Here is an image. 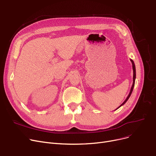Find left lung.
<instances>
[{
  "label": "left lung",
  "mask_w": 156,
  "mask_h": 156,
  "mask_svg": "<svg viewBox=\"0 0 156 156\" xmlns=\"http://www.w3.org/2000/svg\"><path fill=\"white\" fill-rule=\"evenodd\" d=\"M130 61H131V62H132V68H133V84H132V87H131V89H130V92H129V94H128V97H127V98L126 99H125V101L122 102L119 107L116 109H118V108H119L121 106H122V105H123L126 102V101L128 100V99L129 98V97H130V95H131V94H132V91H133V87H134V86H135V78H136V69H135V64H134V62H133V61L132 60V59H130Z\"/></svg>",
  "instance_id": "left-lung-1"
}]
</instances>
